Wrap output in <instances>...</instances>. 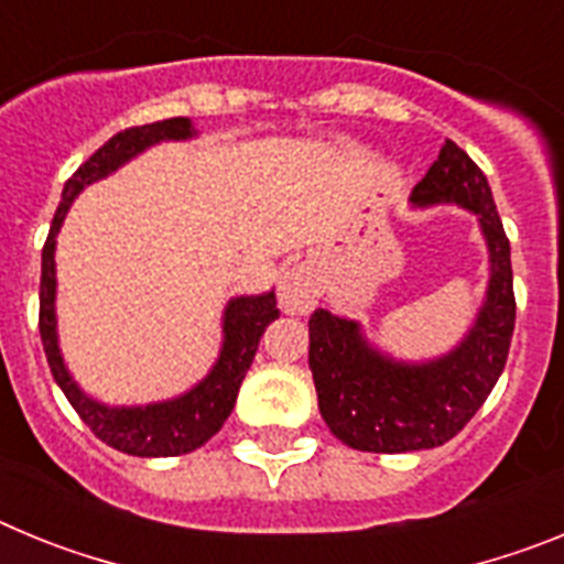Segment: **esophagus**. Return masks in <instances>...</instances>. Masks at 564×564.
Wrapping results in <instances>:
<instances>
[{"instance_id":"1","label":"esophagus","mask_w":564,"mask_h":564,"mask_svg":"<svg viewBox=\"0 0 564 564\" xmlns=\"http://www.w3.org/2000/svg\"><path fill=\"white\" fill-rule=\"evenodd\" d=\"M279 305L285 313H307L316 305V279L311 268L291 265L279 276Z\"/></svg>"}]
</instances>
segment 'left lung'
I'll return each mask as SVG.
<instances>
[{
	"instance_id": "1",
	"label": "left lung",
	"mask_w": 564,
	"mask_h": 564,
	"mask_svg": "<svg viewBox=\"0 0 564 564\" xmlns=\"http://www.w3.org/2000/svg\"><path fill=\"white\" fill-rule=\"evenodd\" d=\"M412 206L455 203L477 214L488 246V288L471 330L455 350L432 361H395L364 338L352 318L318 307L311 316V372L318 412L350 449H435L457 435L506 367L514 336V273L486 174L457 143H443L426 177L412 188Z\"/></svg>"
}]
</instances>
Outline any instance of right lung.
I'll list each match as a JSON object with an SVG mask.
<instances>
[{
    "label": "right lung",
    "instance_id": "right-lung-1",
    "mask_svg": "<svg viewBox=\"0 0 564 564\" xmlns=\"http://www.w3.org/2000/svg\"><path fill=\"white\" fill-rule=\"evenodd\" d=\"M194 132L188 118H169V121L132 127L112 134L96 154H89L76 169V174L64 183L62 203L56 208L47 242L42 251V288H39V333H42L44 356L50 372L73 403L93 435L101 437L107 446L134 457H177L200 449L212 441L237 403L239 383L246 378L253 356H257L259 338L273 318H279L276 293H259V296H237L223 313V347L220 358L200 383L172 401L147 403V406H107V403L89 398L73 381L62 350H58L56 333V237L67 217L69 203L76 200L84 186L101 181L115 169L132 161L134 154L154 147L161 141H188Z\"/></svg>",
    "mask_w": 564,
    "mask_h": 564
}]
</instances>
